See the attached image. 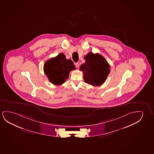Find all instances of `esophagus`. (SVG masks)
Masks as SVG:
<instances>
[{
	"label": "esophagus",
	"mask_w": 154,
	"mask_h": 154,
	"mask_svg": "<svg viewBox=\"0 0 154 154\" xmlns=\"http://www.w3.org/2000/svg\"><path fill=\"white\" fill-rule=\"evenodd\" d=\"M75 66H76V68H78L79 66V63H75Z\"/></svg>",
	"instance_id": "esophagus-1"
}]
</instances>
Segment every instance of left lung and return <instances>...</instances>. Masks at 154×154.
<instances>
[{
  "label": "left lung",
  "mask_w": 154,
  "mask_h": 154,
  "mask_svg": "<svg viewBox=\"0 0 154 154\" xmlns=\"http://www.w3.org/2000/svg\"><path fill=\"white\" fill-rule=\"evenodd\" d=\"M85 63L80 66L85 83L96 86L105 82L109 74V65L102 56L92 52L87 54L84 58Z\"/></svg>",
  "instance_id": "left-lung-1"
}]
</instances>
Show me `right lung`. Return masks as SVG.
I'll return each mask as SVG.
<instances>
[{
	"label": "right lung",
	"mask_w": 154,
	"mask_h": 154,
	"mask_svg": "<svg viewBox=\"0 0 154 154\" xmlns=\"http://www.w3.org/2000/svg\"><path fill=\"white\" fill-rule=\"evenodd\" d=\"M76 67L70 59H67L63 54L47 60L44 65V72L49 81L55 85H60L66 82L70 71Z\"/></svg>",
	"instance_id": "obj_1"
}]
</instances>
